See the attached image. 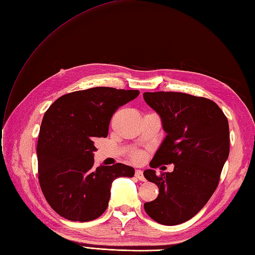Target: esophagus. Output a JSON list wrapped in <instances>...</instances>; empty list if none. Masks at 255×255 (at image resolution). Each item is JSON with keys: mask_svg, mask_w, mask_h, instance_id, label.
<instances>
[{"mask_svg": "<svg viewBox=\"0 0 255 255\" xmlns=\"http://www.w3.org/2000/svg\"><path fill=\"white\" fill-rule=\"evenodd\" d=\"M135 177H136L140 181H145V177H144L142 170H136V171H135Z\"/></svg>", "mask_w": 255, "mask_h": 255, "instance_id": "obj_1", "label": "esophagus"}]
</instances>
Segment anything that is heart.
Here are the masks:
<instances>
[{"instance_id": "b5f03b06", "label": "heart", "mask_w": 255, "mask_h": 255, "mask_svg": "<svg viewBox=\"0 0 255 255\" xmlns=\"http://www.w3.org/2000/svg\"><path fill=\"white\" fill-rule=\"evenodd\" d=\"M132 159L135 162H139L143 160V154H140V152H134L133 156H132Z\"/></svg>"}]
</instances>
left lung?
<instances>
[{
	"label": "left lung",
	"mask_w": 255,
	"mask_h": 255,
	"mask_svg": "<svg viewBox=\"0 0 255 255\" xmlns=\"http://www.w3.org/2000/svg\"><path fill=\"white\" fill-rule=\"evenodd\" d=\"M144 100L159 115L166 137L150 161L151 168L173 163L172 172L144 177L159 189L157 199L144 204L155 222L173 226L199 213L216 190L229 156V126L222 109L207 98L184 93H144Z\"/></svg>",
	"instance_id": "obj_1"
}]
</instances>
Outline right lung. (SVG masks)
<instances>
[{"label":"right lung","instance_id":"right-lung-1","mask_svg":"<svg viewBox=\"0 0 255 255\" xmlns=\"http://www.w3.org/2000/svg\"><path fill=\"white\" fill-rule=\"evenodd\" d=\"M138 90L94 87L56 99L42 119L37 144L38 178L49 205L72 222L98 218L108 207L113 180L132 178L134 168L94 167L95 140L107 137L119 107Z\"/></svg>","mask_w":255,"mask_h":255}]
</instances>
